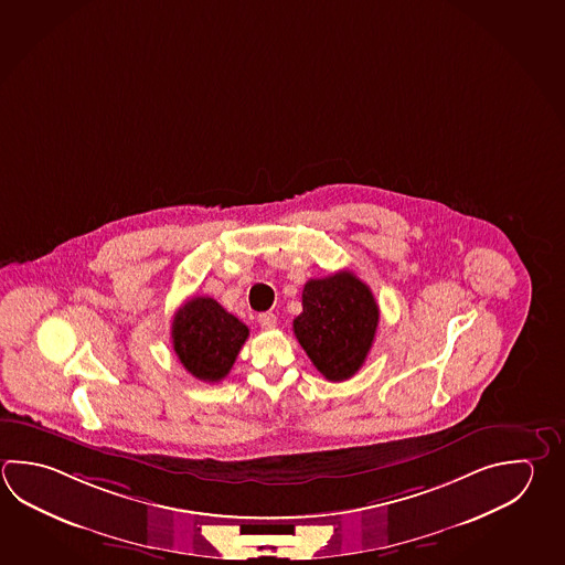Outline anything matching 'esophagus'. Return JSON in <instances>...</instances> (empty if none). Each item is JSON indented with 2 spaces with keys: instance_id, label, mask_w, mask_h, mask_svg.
Masks as SVG:
<instances>
[{
  "instance_id": "esophagus-1",
  "label": "esophagus",
  "mask_w": 565,
  "mask_h": 565,
  "mask_svg": "<svg viewBox=\"0 0 565 565\" xmlns=\"http://www.w3.org/2000/svg\"><path fill=\"white\" fill-rule=\"evenodd\" d=\"M257 323H259L262 328H266V330H271V328H276L277 318L271 311H266V313H259V316H257Z\"/></svg>"
}]
</instances>
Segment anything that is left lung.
<instances>
[{
	"label": "left lung",
	"instance_id": "obj_1",
	"mask_svg": "<svg viewBox=\"0 0 565 565\" xmlns=\"http://www.w3.org/2000/svg\"><path fill=\"white\" fill-rule=\"evenodd\" d=\"M294 333L318 372L330 382L350 380L372 350L380 308L372 289L352 271L309 279Z\"/></svg>",
	"mask_w": 565,
	"mask_h": 565
}]
</instances>
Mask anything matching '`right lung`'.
<instances>
[{
    "label": "right lung",
    "instance_id": "1",
    "mask_svg": "<svg viewBox=\"0 0 565 565\" xmlns=\"http://www.w3.org/2000/svg\"><path fill=\"white\" fill-rule=\"evenodd\" d=\"M249 335L247 326L213 298L188 299L171 323L173 350L193 377L215 384L232 370Z\"/></svg>",
    "mask_w": 565,
    "mask_h": 565
}]
</instances>
